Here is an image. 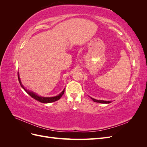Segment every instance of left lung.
Returning a JSON list of instances; mask_svg holds the SVG:
<instances>
[{
  "label": "left lung",
  "mask_w": 147,
  "mask_h": 147,
  "mask_svg": "<svg viewBox=\"0 0 147 147\" xmlns=\"http://www.w3.org/2000/svg\"><path fill=\"white\" fill-rule=\"evenodd\" d=\"M91 99L95 102H99V103H102V104H109L111 102V101H106V100H96L95 99H93L91 97Z\"/></svg>",
  "instance_id": "8db88e82"
}]
</instances>
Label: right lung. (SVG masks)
Returning <instances> with one entry per match:
<instances>
[{
    "instance_id": "1",
    "label": "right lung",
    "mask_w": 147,
    "mask_h": 147,
    "mask_svg": "<svg viewBox=\"0 0 147 147\" xmlns=\"http://www.w3.org/2000/svg\"><path fill=\"white\" fill-rule=\"evenodd\" d=\"M18 80H19V82L20 83V85L23 88L24 90H25V91L28 93V94L31 97H32V98H34V99L37 100L39 102H42V103H45V104H47V103H50V102H55L57 100H59L61 97H62V96H63L64 94V90L65 89H64V90L62 91L60 94L59 95H57V96H55V97H42V96H38L37 94H35V93L32 92V91H30L29 90H27L26 89H25V88L24 87V86L23 85V84H21V80H20V76H19V73H18Z\"/></svg>"
}]
</instances>
